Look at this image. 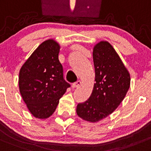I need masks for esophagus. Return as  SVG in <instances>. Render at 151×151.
Segmentation results:
<instances>
[{
  "mask_svg": "<svg viewBox=\"0 0 151 151\" xmlns=\"http://www.w3.org/2000/svg\"><path fill=\"white\" fill-rule=\"evenodd\" d=\"M80 84H81V81H80V80H77V82H75V83H73L72 87L73 88H77L78 86H80Z\"/></svg>",
  "mask_w": 151,
  "mask_h": 151,
  "instance_id": "obj_1",
  "label": "esophagus"
}]
</instances>
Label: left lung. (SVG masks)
Listing matches in <instances>:
<instances>
[{
  "instance_id": "8db88e82",
  "label": "left lung",
  "mask_w": 151,
  "mask_h": 151,
  "mask_svg": "<svg viewBox=\"0 0 151 151\" xmlns=\"http://www.w3.org/2000/svg\"><path fill=\"white\" fill-rule=\"evenodd\" d=\"M95 83L89 99L79 103L77 114L90 122H99L116 109L128 92L130 74L113 46L101 41L93 49Z\"/></svg>"
}]
</instances>
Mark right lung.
Segmentation results:
<instances>
[{
    "label": "right lung",
    "mask_w": 151,
    "mask_h": 151,
    "mask_svg": "<svg viewBox=\"0 0 151 151\" xmlns=\"http://www.w3.org/2000/svg\"><path fill=\"white\" fill-rule=\"evenodd\" d=\"M60 49L53 39L43 42L20 70V94L31 114L38 119L53 114L60 99L71 86L63 78Z\"/></svg>",
    "instance_id": "obj_1"
}]
</instances>
